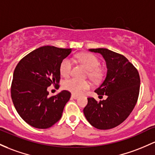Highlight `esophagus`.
Wrapping results in <instances>:
<instances>
[{"instance_id":"obj_1","label":"esophagus","mask_w":155,"mask_h":155,"mask_svg":"<svg viewBox=\"0 0 155 155\" xmlns=\"http://www.w3.org/2000/svg\"><path fill=\"white\" fill-rule=\"evenodd\" d=\"M71 98H74V99H77L78 96H76V95H75V94H72L71 95Z\"/></svg>"}]
</instances>
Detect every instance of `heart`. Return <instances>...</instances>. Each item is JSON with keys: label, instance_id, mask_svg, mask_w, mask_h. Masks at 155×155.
<instances>
[{"label": "heart", "instance_id": "b5f03b06", "mask_svg": "<svg viewBox=\"0 0 155 155\" xmlns=\"http://www.w3.org/2000/svg\"><path fill=\"white\" fill-rule=\"evenodd\" d=\"M77 58L81 63L86 68L89 72V76L92 78H97L100 76V71L98 69L100 62L96 56L91 54H80L77 56ZM73 67V62L71 59L66 58L61 62L59 71L62 76L67 77L71 72ZM63 87L67 91L71 92L74 94L80 95L84 91L90 88V84L87 81H79L76 79H69L65 80L62 84Z\"/></svg>", "mask_w": 155, "mask_h": 155}]
</instances>
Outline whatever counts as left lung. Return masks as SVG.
Segmentation results:
<instances>
[{
	"instance_id": "left-lung-1",
	"label": "left lung",
	"mask_w": 155,
	"mask_h": 155,
	"mask_svg": "<svg viewBox=\"0 0 155 155\" xmlns=\"http://www.w3.org/2000/svg\"><path fill=\"white\" fill-rule=\"evenodd\" d=\"M101 54L106 62L107 75L102 84L95 91L107 99L97 101L87 98L84 109L87 121L98 130H110L128 118L137 103L140 91L138 71L124 56L107 48L89 49Z\"/></svg>"
}]
</instances>
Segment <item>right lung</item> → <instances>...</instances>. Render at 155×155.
Instances as JSON below:
<instances>
[{"instance_id": "right-lung-1", "label": "right lung", "mask_w": 155, "mask_h": 155, "mask_svg": "<svg viewBox=\"0 0 155 155\" xmlns=\"http://www.w3.org/2000/svg\"><path fill=\"white\" fill-rule=\"evenodd\" d=\"M72 48L42 46L33 51L18 62L11 87L13 104L20 116L37 129L52 127L61 118L71 93L62 91L49 96L48 87L58 85L61 62Z\"/></svg>"}]
</instances>
